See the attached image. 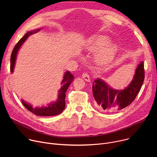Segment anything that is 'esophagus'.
<instances>
[{
  "instance_id": "obj_1",
  "label": "esophagus",
  "mask_w": 157,
  "mask_h": 157,
  "mask_svg": "<svg viewBox=\"0 0 157 157\" xmlns=\"http://www.w3.org/2000/svg\"><path fill=\"white\" fill-rule=\"evenodd\" d=\"M82 76L84 80H86L87 81H90V76H89V75L88 74V73H87V72L84 73L82 74Z\"/></svg>"
}]
</instances>
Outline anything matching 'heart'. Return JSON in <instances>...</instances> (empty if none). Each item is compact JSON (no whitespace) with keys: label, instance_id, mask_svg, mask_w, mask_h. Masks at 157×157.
Masks as SVG:
<instances>
[{"label":"heart","instance_id":"1","mask_svg":"<svg viewBox=\"0 0 157 157\" xmlns=\"http://www.w3.org/2000/svg\"><path fill=\"white\" fill-rule=\"evenodd\" d=\"M104 41H105L104 39H100L99 40L98 43L101 44V43H104ZM115 52H116V47L114 46H110V47H107L105 50H104V51L100 55V56H101V59L103 61H108L113 58V56L115 54Z\"/></svg>","mask_w":157,"mask_h":157}]
</instances>
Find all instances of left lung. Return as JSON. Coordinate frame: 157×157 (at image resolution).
Returning a JSON list of instances; mask_svg holds the SVG:
<instances>
[{"label": "left lung", "instance_id": "left-lung-1", "mask_svg": "<svg viewBox=\"0 0 157 157\" xmlns=\"http://www.w3.org/2000/svg\"><path fill=\"white\" fill-rule=\"evenodd\" d=\"M145 78L144 62H140L131 82L123 90H116L101 79L93 84V93L96 106L101 110L114 112L129 105L136 99Z\"/></svg>", "mask_w": 157, "mask_h": 157}]
</instances>
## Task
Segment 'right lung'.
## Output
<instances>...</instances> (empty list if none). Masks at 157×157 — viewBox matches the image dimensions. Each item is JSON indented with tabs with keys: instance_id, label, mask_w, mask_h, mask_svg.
Listing matches in <instances>:
<instances>
[{
	"instance_id": "obj_1",
	"label": "right lung",
	"mask_w": 157,
	"mask_h": 157,
	"mask_svg": "<svg viewBox=\"0 0 157 157\" xmlns=\"http://www.w3.org/2000/svg\"><path fill=\"white\" fill-rule=\"evenodd\" d=\"M40 29L35 30L33 31L28 32L23 37H22L18 42L16 44V45L13 49V51L11 54L10 57V72L13 73V68L15 66V63L16 60L17 54L19 48H20L22 44L30 35L35 33L39 32ZM74 79V76L70 73V71H67L63 76V79L61 82L62 86L59 89L58 99L55 102H52L48 105V106L42 107H35L33 108L30 104L26 103L24 101H21L22 104L29 111L32 112V113L36 116H53L58 115L61 113L63 110L65 108V97H66V92L68 89L69 86L72 82Z\"/></svg>"
}]
</instances>
